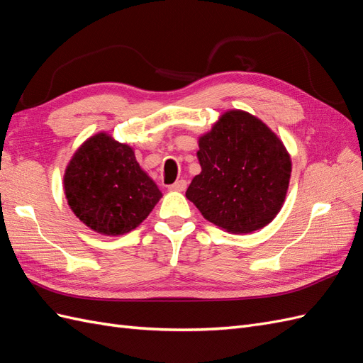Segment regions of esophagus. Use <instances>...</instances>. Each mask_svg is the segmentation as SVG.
Listing matches in <instances>:
<instances>
[{
	"label": "esophagus",
	"mask_w": 363,
	"mask_h": 363,
	"mask_svg": "<svg viewBox=\"0 0 363 363\" xmlns=\"http://www.w3.org/2000/svg\"><path fill=\"white\" fill-rule=\"evenodd\" d=\"M186 188H188V182H186V180H177V182L172 183V184L169 186V191L183 192Z\"/></svg>",
	"instance_id": "1"
}]
</instances>
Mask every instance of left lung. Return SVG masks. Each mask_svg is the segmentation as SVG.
<instances>
[{"instance_id":"8db88e82","label":"left lung","mask_w":363,"mask_h":363,"mask_svg":"<svg viewBox=\"0 0 363 363\" xmlns=\"http://www.w3.org/2000/svg\"><path fill=\"white\" fill-rule=\"evenodd\" d=\"M199 147L201 172L186 199L230 233L269 224L286 199L292 167L277 135L256 116L228 111L199 139Z\"/></svg>"}]
</instances>
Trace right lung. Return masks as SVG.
<instances>
[{
	"instance_id": "1",
	"label": "right lung",
	"mask_w": 363,
	"mask_h": 363,
	"mask_svg": "<svg viewBox=\"0 0 363 363\" xmlns=\"http://www.w3.org/2000/svg\"><path fill=\"white\" fill-rule=\"evenodd\" d=\"M75 216L94 232L118 236L136 228L162 199V192L135 151L111 135L98 133L74 152L63 177Z\"/></svg>"
}]
</instances>
